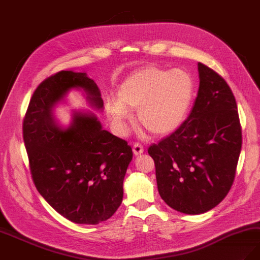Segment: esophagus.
<instances>
[{
	"label": "esophagus",
	"mask_w": 260,
	"mask_h": 260,
	"mask_svg": "<svg viewBox=\"0 0 260 260\" xmlns=\"http://www.w3.org/2000/svg\"><path fill=\"white\" fill-rule=\"evenodd\" d=\"M143 151H145V149H143V147L139 145V143H135V145L133 146V152L135 155L141 154V153H143Z\"/></svg>",
	"instance_id": "obj_1"
}]
</instances>
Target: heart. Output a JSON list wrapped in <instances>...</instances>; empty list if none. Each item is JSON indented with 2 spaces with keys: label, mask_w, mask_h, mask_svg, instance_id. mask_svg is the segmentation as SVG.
<instances>
[{
  "label": "heart",
  "mask_w": 260,
  "mask_h": 260,
  "mask_svg": "<svg viewBox=\"0 0 260 260\" xmlns=\"http://www.w3.org/2000/svg\"><path fill=\"white\" fill-rule=\"evenodd\" d=\"M193 77L183 70L146 66L129 75L121 84L118 100L106 104L107 115L120 134L137 110L141 126L155 136L176 131L184 122L194 99Z\"/></svg>",
  "instance_id": "1"
}]
</instances>
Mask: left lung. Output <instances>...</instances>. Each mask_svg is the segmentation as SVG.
Instances as JSON below:
<instances>
[{
	"mask_svg": "<svg viewBox=\"0 0 260 260\" xmlns=\"http://www.w3.org/2000/svg\"><path fill=\"white\" fill-rule=\"evenodd\" d=\"M198 73L199 89L188 118L148 150L161 199L193 215L213 209L226 197L242 146L233 91L205 64L198 63Z\"/></svg>",
	"mask_w": 260,
	"mask_h": 260,
	"instance_id": "8db88e82",
	"label": "left lung"
}]
</instances>
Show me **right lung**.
Wrapping results in <instances>:
<instances>
[{"label": "right lung", "instance_id": "add662e5", "mask_svg": "<svg viewBox=\"0 0 260 260\" xmlns=\"http://www.w3.org/2000/svg\"><path fill=\"white\" fill-rule=\"evenodd\" d=\"M73 89L83 91L93 108L103 109L99 86L85 73H56L33 93L23 141L33 182L47 203L71 222L96 225L110 218L122 203L133 151L104 129L90 110H75L69 126H60L53 108Z\"/></svg>", "mask_w": 260, "mask_h": 260}]
</instances>
